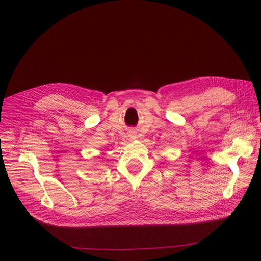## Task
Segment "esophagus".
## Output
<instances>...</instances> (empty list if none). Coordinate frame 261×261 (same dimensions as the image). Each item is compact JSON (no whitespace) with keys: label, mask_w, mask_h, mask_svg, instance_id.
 <instances>
[{"label":"esophagus","mask_w":261,"mask_h":261,"mask_svg":"<svg viewBox=\"0 0 261 261\" xmlns=\"http://www.w3.org/2000/svg\"><path fill=\"white\" fill-rule=\"evenodd\" d=\"M130 138H132V139H134L135 138V133L134 132H130Z\"/></svg>","instance_id":"esophagus-1"}]
</instances>
